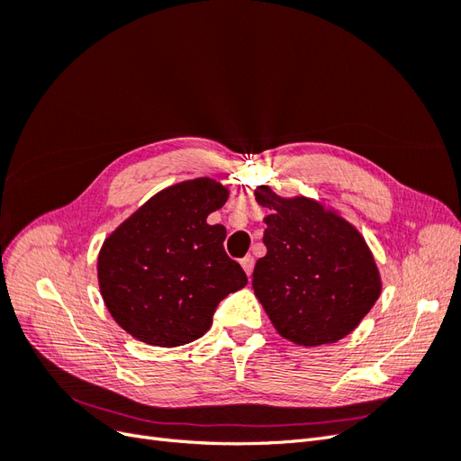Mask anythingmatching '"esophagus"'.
<instances>
[{
  "instance_id": "34e87169",
  "label": "esophagus",
  "mask_w": 461,
  "mask_h": 461,
  "mask_svg": "<svg viewBox=\"0 0 461 461\" xmlns=\"http://www.w3.org/2000/svg\"><path fill=\"white\" fill-rule=\"evenodd\" d=\"M254 258L252 256H246V258H242L240 259V265L244 267V271H246V275L248 276H252V271H254Z\"/></svg>"
}]
</instances>
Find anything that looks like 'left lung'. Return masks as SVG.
Listing matches in <instances>:
<instances>
[{
  "instance_id": "8db88e82",
  "label": "left lung",
  "mask_w": 461,
  "mask_h": 461,
  "mask_svg": "<svg viewBox=\"0 0 461 461\" xmlns=\"http://www.w3.org/2000/svg\"><path fill=\"white\" fill-rule=\"evenodd\" d=\"M256 200L271 213L252 286L273 327L300 346L344 339L381 294L364 236L313 200H286L269 186H258Z\"/></svg>"
}]
</instances>
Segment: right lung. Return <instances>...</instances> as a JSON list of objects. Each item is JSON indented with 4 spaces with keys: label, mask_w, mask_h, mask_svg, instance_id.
Here are the masks:
<instances>
[{
    "label": "right lung",
    "mask_w": 461,
    "mask_h": 461,
    "mask_svg": "<svg viewBox=\"0 0 461 461\" xmlns=\"http://www.w3.org/2000/svg\"><path fill=\"white\" fill-rule=\"evenodd\" d=\"M229 190L212 178L161 190L104 242L97 278L109 313L146 344L198 340L221 300L248 285L225 252L227 229L207 225Z\"/></svg>",
    "instance_id": "obj_1"
}]
</instances>
